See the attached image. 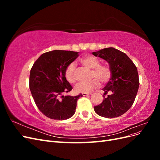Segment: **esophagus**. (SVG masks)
<instances>
[{"instance_id":"obj_1","label":"esophagus","mask_w":160,"mask_h":160,"mask_svg":"<svg viewBox=\"0 0 160 160\" xmlns=\"http://www.w3.org/2000/svg\"><path fill=\"white\" fill-rule=\"evenodd\" d=\"M82 95H83V96H88V95H90L91 94H90V93H82Z\"/></svg>"}]
</instances>
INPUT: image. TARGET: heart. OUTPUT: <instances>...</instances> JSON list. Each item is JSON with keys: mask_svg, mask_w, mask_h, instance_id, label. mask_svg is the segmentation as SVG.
Here are the masks:
<instances>
[{"mask_svg": "<svg viewBox=\"0 0 160 160\" xmlns=\"http://www.w3.org/2000/svg\"><path fill=\"white\" fill-rule=\"evenodd\" d=\"M83 65L87 68L92 69L91 78H94L88 83H80L77 84L75 89L79 93H89L91 91L98 89L100 86V81L105 83L109 81L111 77V69L109 65L107 64H100L98 59L93 56H87L80 60ZM75 64L71 62L66 67L65 71V77L69 83H73L76 81L75 74Z\"/></svg>", "mask_w": 160, "mask_h": 160, "instance_id": "heart-1", "label": "heart"}]
</instances>
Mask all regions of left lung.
I'll return each instance as SVG.
<instances>
[{"instance_id": "1", "label": "left lung", "mask_w": 160, "mask_h": 160, "mask_svg": "<svg viewBox=\"0 0 160 160\" xmlns=\"http://www.w3.org/2000/svg\"><path fill=\"white\" fill-rule=\"evenodd\" d=\"M108 62L111 77L103 89L104 95L109 91L111 95L95 106L97 114L103 118H113L122 115L132 107L139 85L137 67L125 53L113 47L92 52Z\"/></svg>"}]
</instances>
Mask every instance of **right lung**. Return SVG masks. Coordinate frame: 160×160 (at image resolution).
I'll list each match as a JSON object with an SVG mask.
<instances>
[{
    "label": "right lung",
    "instance_id": "1",
    "mask_svg": "<svg viewBox=\"0 0 160 160\" xmlns=\"http://www.w3.org/2000/svg\"><path fill=\"white\" fill-rule=\"evenodd\" d=\"M78 52L55 50L43 53L33 64L29 88L37 108L52 119L64 120L75 113L82 94L63 95L72 89L65 77L66 67L79 56Z\"/></svg>",
    "mask_w": 160,
    "mask_h": 160
}]
</instances>
